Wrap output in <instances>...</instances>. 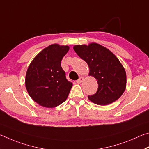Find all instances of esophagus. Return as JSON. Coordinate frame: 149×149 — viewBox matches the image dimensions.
<instances>
[{
  "label": "esophagus",
  "mask_w": 149,
  "mask_h": 149,
  "mask_svg": "<svg viewBox=\"0 0 149 149\" xmlns=\"http://www.w3.org/2000/svg\"><path fill=\"white\" fill-rule=\"evenodd\" d=\"M83 80H84V77H80L79 79L77 80V82L79 83V84H80V83H81L83 81Z\"/></svg>",
  "instance_id": "34e87169"
}]
</instances>
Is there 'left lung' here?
Returning a JSON list of instances; mask_svg holds the SVG:
<instances>
[{
    "mask_svg": "<svg viewBox=\"0 0 149 149\" xmlns=\"http://www.w3.org/2000/svg\"><path fill=\"white\" fill-rule=\"evenodd\" d=\"M73 49L88 63L89 75L97 80V92L88 99L97 105H107L120 97L126 90V73L115 55L97 43L76 45Z\"/></svg>",
    "mask_w": 149,
    "mask_h": 149,
    "instance_id": "left-lung-1",
    "label": "left lung"
}]
</instances>
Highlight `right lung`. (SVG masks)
<instances>
[{"mask_svg": "<svg viewBox=\"0 0 149 149\" xmlns=\"http://www.w3.org/2000/svg\"><path fill=\"white\" fill-rule=\"evenodd\" d=\"M68 46L54 44L42 49L31 63L25 77L29 95L40 106L54 108L67 100L72 86L61 66Z\"/></svg>", "mask_w": 149, "mask_h": 149, "instance_id": "add662e5", "label": "right lung"}]
</instances>
